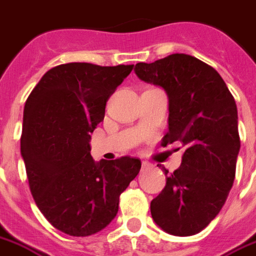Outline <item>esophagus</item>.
Returning a JSON list of instances; mask_svg holds the SVG:
<instances>
[{
  "label": "esophagus",
  "mask_w": 256,
  "mask_h": 256,
  "mask_svg": "<svg viewBox=\"0 0 256 256\" xmlns=\"http://www.w3.org/2000/svg\"><path fill=\"white\" fill-rule=\"evenodd\" d=\"M148 167H151V164H150L148 162L143 160L142 162V168H143V170H144V168H148Z\"/></svg>",
  "instance_id": "1"
}]
</instances>
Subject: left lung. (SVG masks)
Returning <instances> with one entry per match:
<instances>
[{
	"mask_svg": "<svg viewBox=\"0 0 256 256\" xmlns=\"http://www.w3.org/2000/svg\"><path fill=\"white\" fill-rule=\"evenodd\" d=\"M134 72L167 93L163 146L186 147L172 175L158 164L167 182L151 201V216L168 234L194 236L220 213L234 182L240 148L236 101L214 68L186 54L135 64Z\"/></svg>",
	"mask_w": 256,
	"mask_h": 256,
	"instance_id": "obj_1",
	"label": "left lung"
}]
</instances>
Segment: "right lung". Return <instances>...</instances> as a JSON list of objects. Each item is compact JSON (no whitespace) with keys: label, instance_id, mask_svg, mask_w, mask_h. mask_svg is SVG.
<instances>
[{"label":"right lung","instance_id":"obj_1","mask_svg":"<svg viewBox=\"0 0 256 256\" xmlns=\"http://www.w3.org/2000/svg\"><path fill=\"white\" fill-rule=\"evenodd\" d=\"M134 66L68 63L43 74L24 110L20 155L31 194L47 221L72 236L105 229L140 160H93L90 132Z\"/></svg>","mask_w":256,"mask_h":256}]
</instances>
